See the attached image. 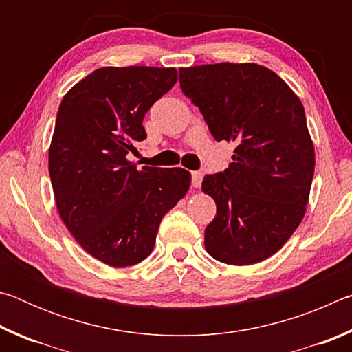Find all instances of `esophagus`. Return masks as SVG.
Listing matches in <instances>:
<instances>
[{
  "instance_id": "34e87169",
  "label": "esophagus",
  "mask_w": 352,
  "mask_h": 352,
  "mask_svg": "<svg viewBox=\"0 0 352 352\" xmlns=\"http://www.w3.org/2000/svg\"><path fill=\"white\" fill-rule=\"evenodd\" d=\"M201 180H204V174L199 170H194L192 174H190V183H192L194 188H199L201 184Z\"/></svg>"
}]
</instances>
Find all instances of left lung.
Returning a JSON list of instances; mask_svg holds the SVG:
<instances>
[{"label":"left lung","instance_id":"1","mask_svg":"<svg viewBox=\"0 0 352 352\" xmlns=\"http://www.w3.org/2000/svg\"><path fill=\"white\" fill-rule=\"evenodd\" d=\"M180 87L214 140L236 142L233 163L201 183L217 206L206 252L231 265L270 258L301 223L311 192L315 153L305 107L256 63L182 68Z\"/></svg>","mask_w":352,"mask_h":352}]
</instances>
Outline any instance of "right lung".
<instances>
[{
	"instance_id": "obj_1",
	"label": "right lung",
	"mask_w": 352,
	"mask_h": 352,
	"mask_svg": "<svg viewBox=\"0 0 352 352\" xmlns=\"http://www.w3.org/2000/svg\"><path fill=\"white\" fill-rule=\"evenodd\" d=\"M175 82V68L105 67L58 107L50 147L57 210L79 245L110 267L146 259L164 214L189 189L188 170L138 169L127 160L147 138V110Z\"/></svg>"
}]
</instances>
